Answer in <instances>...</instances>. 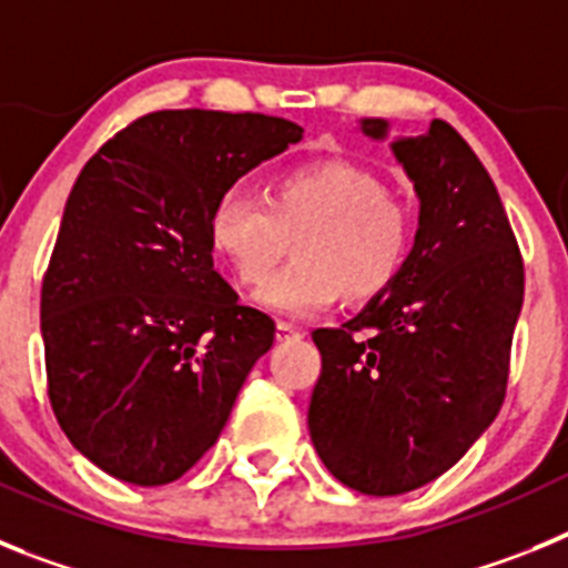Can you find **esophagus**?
<instances>
[{"instance_id": "esophagus-1", "label": "esophagus", "mask_w": 568, "mask_h": 568, "mask_svg": "<svg viewBox=\"0 0 568 568\" xmlns=\"http://www.w3.org/2000/svg\"><path fill=\"white\" fill-rule=\"evenodd\" d=\"M275 329H278V333H275L278 335V341H298L301 335H304L295 324H287V321H278V327Z\"/></svg>"}]
</instances>
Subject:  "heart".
<instances>
[{"instance_id": "1", "label": "heart", "mask_w": 568, "mask_h": 568, "mask_svg": "<svg viewBox=\"0 0 568 568\" xmlns=\"http://www.w3.org/2000/svg\"><path fill=\"white\" fill-rule=\"evenodd\" d=\"M215 253L247 287H258L296 239V261L258 293L261 307L307 315L344 295L378 298L413 250V213L373 170L344 159L298 164L275 175L267 202L224 193L210 219Z\"/></svg>"}]
</instances>
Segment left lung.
<instances>
[{"label": "left lung", "mask_w": 568, "mask_h": 568, "mask_svg": "<svg viewBox=\"0 0 568 568\" xmlns=\"http://www.w3.org/2000/svg\"><path fill=\"white\" fill-rule=\"evenodd\" d=\"M386 139L384 119L361 122ZM418 193L398 281L338 329H315V453L344 486L404 495L458 464L495 420L524 304V258L500 195L453 124L395 139Z\"/></svg>", "instance_id": "8db88e82"}]
</instances>
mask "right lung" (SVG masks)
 <instances>
[{
	"mask_svg": "<svg viewBox=\"0 0 568 568\" xmlns=\"http://www.w3.org/2000/svg\"><path fill=\"white\" fill-rule=\"evenodd\" d=\"M304 130L264 113L159 110L84 164L42 281L62 433L133 486L179 480L219 440L275 321L213 270L215 202Z\"/></svg>",
	"mask_w": 568,
	"mask_h": 568,
	"instance_id": "1",
	"label": "right lung"
}]
</instances>
